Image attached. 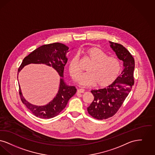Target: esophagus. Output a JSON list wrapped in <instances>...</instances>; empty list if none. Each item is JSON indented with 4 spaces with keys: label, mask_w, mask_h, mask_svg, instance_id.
<instances>
[{
    "label": "esophagus",
    "mask_w": 155,
    "mask_h": 155,
    "mask_svg": "<svg viewBox=\"0 0 155 155\" xmlns=\"http://www.w3.org/2000/svg\"><path fill=\"white\" fill-rule=\"evenodd\" d=\"M78 93H83L84 92V89L83 88H79L78 90Z\"/></svg>",
    "instance_id": "obj_1"
}]
</instances>
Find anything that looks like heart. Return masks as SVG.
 <instances>
[{
  "label": "heart",
  "mask_w": 155,
  "mask_h": 155,
  "mask_svg": "<svg viewBox=\"0 0 155 155\" xmlns=\"http://www.w3.org/2000/svg\"><path fill=\"white\" fill-rule=\"evenodd\" d=\"M83 54L91 63L86 73L80 79V83L84 86H93L96 84L99 87H107L112 83L119 76L121 70V63L114 57L108 56L98 47H90L82 50ZM68 71L74 81H78L82 70L78 55H74L69 61Z\"/></svg>",
  "instance_id": "b5f03b06"
}]
</instances>
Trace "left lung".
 Wrapping results in <instances>:
<instances>
[{"mask_svg":"<svg viewBox=\"0 0 155 155\" xmlns=\"http://www.w3.org/2000/svg\"><path fill=\"white\" fill-rule=\"evenodd\" d=\"M119 59L123 61L124 69L114 82L107 87L92 90L94 100L88 113L98 120L107 119L116 114L128 96L134 83V58L120 44L109 41Z\"/></svg>","mask_w":155,"mask_h":155,"instance_id":"obj_1","label":"left lung"}]
</instances>
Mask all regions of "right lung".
<instances>
[{
    "label": "right lung",
    "instance_id": "add662e5",
    "mask_svg": "<svg viewBox=\"0 0 155 155\" xmlns=\"http://www.w3.org/2000/svg\"><path fill=\"white\" fill-rule=\"evenodd\" d=\"M69 48L60 43L41 46L25 57L18 69V72L24 66L30 64H45L54 68L61 77H63L64 66L67 62L66 53ZM18 78V76H17ZM76 92L74 86H69L61 78L58 93L53 101L45 106L31 104L23 97L19 86V94L22 102L35 116L41 119H50L57 116L65 108L69 100Z\"/></svg>",
    "mask_w": 155,
    "mask_h": 155
}]
</instances>
